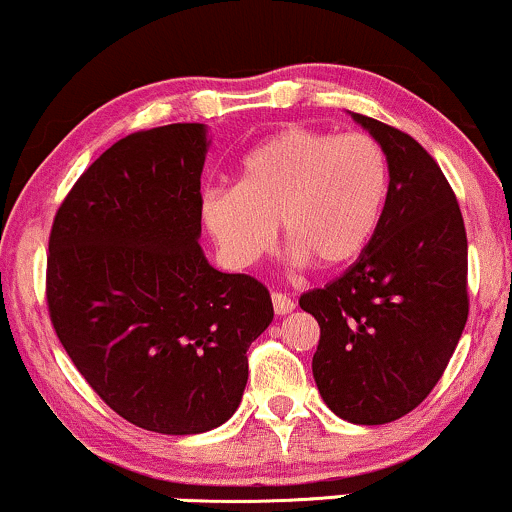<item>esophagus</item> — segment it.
<instances>
[{"mask_svg": "<svg viewBox=\"0 0 512 512\" xmlns=\"http://www.w3.org/2000/svg\"><path fill=\"white\" fill-rule=\"evenodd\" d=\"M272 306H274V313L277 316H286V313H291L296 308L294 299H289V296L282 294V291H277V294H272Z\"/></svg>", "mask_w": 512, "mask_h": 512, "instance_id": "esophagus-1", "label": "esophagus"}]
</instances>
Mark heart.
Listing matches in <instances>:
<instances>
[{"mask_svg": "<svg viewBox=\"0 0 512 512\" xmlns=\"http://www.w3.org/2000/svg\"><path fill=\"white\" fill-rule=\"evenodd\" d=\"M389 194V157L372 136L289 126L247 150L235 187L206 189L199 213L233 269L269 255L277 223L296 265L342 269L372 245Z\"/></svg>", "mask_w": 512, "mask_h": 512, "instance_id": "1", "label": "heart"}]
</instances>
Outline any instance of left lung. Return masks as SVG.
I'll list each match as a JSON object with an SVG mask.
<instances>
[{
  "instance_id": "left-lung-1",
  "label": "left lung",
  "mask_w": 512,
  "mask_h": 512,
  "mask_svg": "<svg viewBox=\"0 0 512 512\" xmlns=\"http://www.w3.org/2000/svg\"><path fill=\"white\" fill-rule=\"evenodd\" d=\"M386 150L391 194L372 245L299 306L320 325L313 379L355 425L411 413L445 372L469 316L466 230L428 150L398 128L352 114Z\"/></svg>"
}]
</instances>
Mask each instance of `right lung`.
Returning a JSON list of instances; mask_svg holds the SVG:
<instances>
[{
    "instance_id": "right-lung-1",
    "label": "right lung",
    "mask_w": 512,
    "mask_h": 512,
    "mask_svg": "<svg viewBox=\"0 0 512 512\" xmlns=\"http://www.w3.org/2000/svg\"><path fill=\"white\" fill-rule=\"evenodd\" d=\"M204 123L126 136L77 179L48 243V311L101 401L162 435H199L238 411L247 347L272 323L257 279L201 250Z\"/></svg>"
}]
</instances>
